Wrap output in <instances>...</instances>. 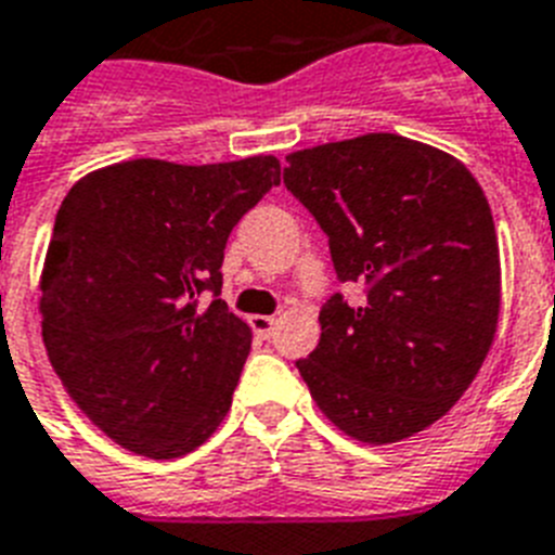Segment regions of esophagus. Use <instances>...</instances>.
Masks as SVG:
<instances>
[{
    "mask_svg": "<svg viewBox=\"0 0 555 555\" xmlns=\"http://www.w3.org/2000/svg\"><path fill=\"white\" fill-rule=\"evenodd\" d=\"M249 326L260 340H269L274 332V318H269V314H255V318H249Z\"/></svg>",
    "mask_w": 555,
    "mask_h": 555,
    "instance_id": "esophagus-1",
    "label": "esophagus"
}]
</instances>
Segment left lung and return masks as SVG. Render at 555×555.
I'll list each match as a JSON object with an SVG mask.
<instances>
[{
    "mask_svg": "<svg viewBox=\"0 0 555 555\" xmlns=\"http://www.w3.org/2000/svg\"><path fill=\"white\" fill-rule=\"evenodd\" d=\"M283 184L328 237L334 272L360 286L320 309L297 371L349 437H414L468 391L499 320V244L482 186L453 155L393 132L311 146Z\"/></svg>",
    "mask_w": 555,
    "mask_h": 555,
    "instance_id": "left-lung-1",
    "label": "left lung"
}]
</instances>
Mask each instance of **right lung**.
Wrapping results in <instances>:
<instances>
[{"mask_svg":"<svg viewBox=\"0 0 555 555\" xmlns=\"http://www.w3.org/2000/svg\"><path fill=\"white\" fill-rule=\"evenodd\" d=\"M278 184L272 155L135 158L90 172L59 206L41 337L76 405L127 451L176 460L227 416L251 332L221 300L223 249Z\"/></svg>","mask_w":555,"mask_h":555,"instance_id":"right-lung-1","label":"right lung"}]
</instances>
